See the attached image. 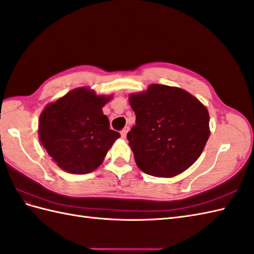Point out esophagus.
<instances>
[{
	"instance_id": "obj_1",
	"label": "esophagus",
	"mask_w": 254,
	"mask_h": 254,
	"mask_svg": "<svg viewBox=\"0 0 254 254\" xmlns=\"http://www.w3.org/2000/svg\"><path fill=\"white\" fill-rule=\"evenodd\" d=\"M127 132H128V127H125V128H123L122 131L120 132V134H121V137L126 138V137H127Z\"/></svg>"
}]
</instances>
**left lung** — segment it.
Instances as JSON below:
<instances>
[{
	"label": "left lung",
	"instance_id": "left-lung-1",
	"mask_svg": "<svg viewBox=\"0 0 254 254\" xmlns=\"http://www.w3.org/2000/svg\"><path fill=\"white\" fill-rule=\"evenodd\" d=\"M128 99L136 125L127 137L137 167L157 178H172L190 168L209 138L207 108L182 88L161 84Z\"/></svg>",
	"mask_w": 254,
	"mask_h": 254
}]
</instances>
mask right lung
<instances>
[{
	"mask_svg": "<svg viewBox=\"0 0 254 254\" xmlns=\"http://www.w3.org/2000/svg\"><path fill=\"white\" fill-rule=\"evenodd\" d=\"M109 99L80 87L46 106L39 121L40 141L61 169L86 174L102 164L120 137L102 111Z\"/></svg>",
	"mask_w": 254,
	"mask_h": 254,
	"instance_id": "add662e5",
	"label": "right lung"
}]
</instances>
